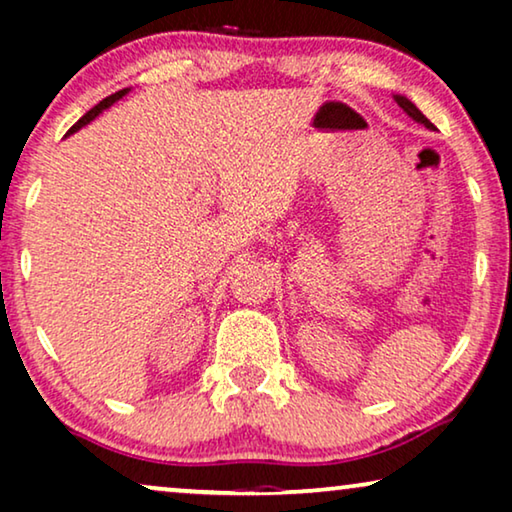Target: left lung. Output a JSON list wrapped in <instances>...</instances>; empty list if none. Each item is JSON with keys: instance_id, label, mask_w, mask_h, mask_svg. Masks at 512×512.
Wrapping results in <instances>:
<instances>
[{"instance_id": "1", "label": "left lung", "mask_w": 512, "mask_h": 512, "mask_svg": "<svg viewBox=\"0 0 512 512\" xmlns=\"http://www.w3.org/2000/svg\"><path fill=\"white\" fill-rule=\"evenodd\" d=\"M394 102H397V104L401 106V109L406 111V113L410 115V118H413L415 122H420V125H424L427 129H436L434 125H431V122H429L427 118H424V113H422L420 109H417V106H415L413 102H410L408 97H403V95H394Z\"/></svg>"}]
</instances>
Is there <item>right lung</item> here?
I'll list each match as a JSON object with an SVG mask.
<instances>
[{
	"mask_svg": "<svg viewBox=\"0 0 512 512\" xmlns=\"http://www.w3.org/2000/svg\"><path fill=\"white\" fill-rule=\"evenodd\" d=\"M127 92H129V88H125V90H118V92H115V95H111V97H106V99H102V102H99L97 106H92V109H90L88 113H85V115H83V118H81V120H78L74 127H71V129H69V132H67V136H69V134H74V132H78V129H81V127H85V125H90V122H92V120H95L99 113H102V111H106V109H111V106H113L115 102H118V99H122V97H125V95H127Z\"/></svg>",
	"mask_w": 512,
	"mask_h": 512,
	"instance_id": "obj_1",
	"label": "right lung"
}]
</instances>
